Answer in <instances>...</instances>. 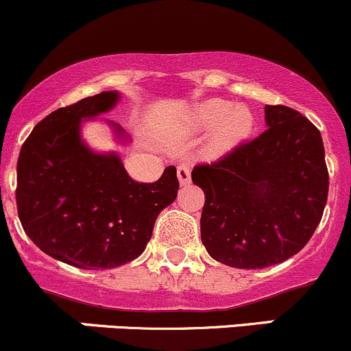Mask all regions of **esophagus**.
Returning a JSON list of instances; mask_svg holds the SVG:
<instances>
[{"label": "esophagus", "mask_w": 351, "mask_h": 351, "mask_svg": "<svg viewBox=\"0 0 351 351\" xmlns=\"http://www.w3.org/2000/svg\"><path fill=\"white\" fill-rule=\"evenodd\" d=\"M177 177H179L180 186H187L191 182V171L187 165H179L177 167Z\"/></svg>", "instance_id": "obj_1"}]
</instances>
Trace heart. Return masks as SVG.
Segmentation results:
<instances>
[{
  "label": "heart",
  "instance_id": "heart-1",
  "mask_svg": "<svg viewBox=\"0 0 351 351\" xmlns=\"http://www.w3.org/2000/svg\"><path fill=\"white\" fill-rule=\"evenodd\" d=\"M194 121L199 128L211 130L218 126L215 147L228 150L243 140L254 128V117L247 108H233L230 101L209 99L194 111Z\"/></svg>",
  "mask_w": 351,
  "mask_h": 351
}]
</instances>
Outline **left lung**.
I'll list each match as a JSON object with an SVG mask.
<instances>
[{
    "mask_svg": "<svg viewBox=\"0 0 351 351\" xmlns=\"http://www.w3.org/2000/svg\"><path fill=\"white\" fill-rule=\"evenodd\" d=\"M269 128L193 169L204 191L201 240L237 269H265L306 247L323 218L328 176L321 133L299 111L267 104Z\"/></svg>",
    "mask_w": 351,
    "mask_h": 351,
    "instance_id": "1",
    "label": "left lung"
}]
</instances>
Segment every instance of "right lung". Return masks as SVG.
<instances>
[{"label": "right lung", "instance_id": "1", "mask_svg": "<svg viewBox=\"0 0 351 351\" xmlns=\"http://www.w3.org/2000/svg\"><path fill=\"white\" fill-rule=\"evenodd\" d=\"M118 97L104 91L52 111L18 155L16 209L25 233L47 255L79 269H113L142 255L158 213L179 189L174 165L155 182H136L118 155L82 143V118L106 113Z\"/></svg>", "mask_w": 351, "mask_h": 351}]
</instances>
